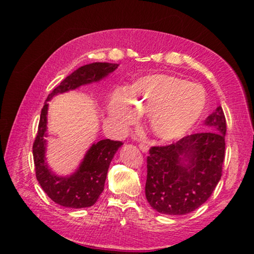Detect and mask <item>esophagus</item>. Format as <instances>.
<instances>
[{
    "label": "esophagus",
    "mask_w": 254,
    "mask_h": 254,
    "mask_svg": "<svg viewBox=\"0 0 254 254\" xmlns=\"http://www.w3.org/2000/svg\"><path fill=\"white\" fill-rule=\"evenodd\" d=\"M139 148H140V150H141V151H142V152H148L149 151V147H148V145L147 144H143V143H140L139 144Z\"/></svg>",
    "instance_id": "obj_1"
}]
</instances>
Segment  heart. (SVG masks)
Wrapping results in <instances>:
<instances>
[{
  "instance_id": "1",
  "label": "heart",
  "mask_w": 254,
  "mask_h": 254,
  "mask_svg": "<svg viewBox=\"0 0 254 254\" xmlns=\"http://www.w3.org/2000/svg\"><path fill=\"white\" fill-rule=\"evenodd\" d=\"M207 106L204 88L182 77L153 74L141 77L127 89L117 88L107 100V113L123 127L149 114L152 134L161 141L182 139L195 127Z\"/></svg>"
}]
</instances>
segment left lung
<instances>
[{
    "label": "left lung",
    "mask_w": 254,
    "mask_h": 254,
    "mask_svg": "<svg viewBox=\"0 0 254 254\" xmlns=\"http://www.w3.org/2000/svg\"><path fill=\"white\" fill-rule=\"evenodd\" d=\"M205 132L166 147H152L147 158L145 197L158 213L185 215L203 205L222 176L226 121L221 105L204 121Z\"/></svg>",
    "instance_id": "obj_1"
}]
</instances>
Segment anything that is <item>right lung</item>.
I'll return each instance as SVG.
<instances>
[{
  "instance_id": "obj_1",
  "label": "right lung",
  "mask_w": 254,
  "mask_h": 254,
  "mask_svg": "<svg viewBox=\"0 0 254 254\" xmlns=\"http://www.w3.org/2000/svg\"><path fill=\"white\" fill-rule=\"evenodd\" d=\"M118 67V64L110 63H93L79 67L67 76L49 94L44 109L41 110L38 133L32 147L36 177L50 199L60 206L84 208L91 207L95 204L102 191L104 190L107 170L112 159L123 143L110 139L93 143L86 151L83 160L74 173L68 176L57 175L49 168L46 158V137L48 136V102L59 94L74 91L80 86L97 83L113 72Z\"/></svg>"
}]
</instances>
